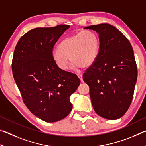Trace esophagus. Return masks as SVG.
<instances>
[{
    "label": "esophagus",
    "instance_id": "34e87169",
    "mask_svg": "<svg viewBox=\"0 0 146 146\" xmlns=\"http://www.w3.org/2000/svg\"><path fill=\"white\" fill-rule=\"evenodd\" d=\"M77 76H78V77L79 78V79H80V80L81 82H83V78H82V75H81V74H78V75H77Z\"/></svg>",
    "mask_w": 146,
    "mask_h": 146
}]
</instances>
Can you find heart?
I'll use <instances>...</instances> for the list:
<instances>
[{"instance_id": "b5f03b06", "label": "heart", "mask_w": 146, "mask_h": 146, "mask_svg": "<svg viewBox=\"0 0 146 146\" xmlns=\"http://www.w3.org/2000/svg\"><path fill=\"white\" fill-rule=\"evenodd\" d=\"M100 39L95 32L85 30L73 34L59 44L58 49H53L51 57L62 71H67L70 61L75 70L88 68L97 58L100 51Z\"/></svg>"}]
</instances>
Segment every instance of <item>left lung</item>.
I'll list each match as a JSON object with an SVG mask.
<instances>
[{"label":"left lung","mask_w":146,"mask_h":146,"mask_svg":"<svg viewBox=\"0 0 146 146\" xmlns=\"http://www.w3.org/2000/svg\"><path fill=\"white\" fill-rule=\"evenodd\" d=\"M84 28L97 32L100 39L98 57L83 75L84 81L90 87L93 109L106 119H118L129 109L137 82L132 46L123 34L111 24Z\"/></svg>","instance_id":"left-lung-1"}]
</instances>
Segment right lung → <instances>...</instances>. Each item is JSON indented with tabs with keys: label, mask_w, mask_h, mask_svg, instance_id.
Returning <instances> with one entry per match:
<instances>
[{
	"label": "right lung",
	"mask_w": 146,
	"mask_h": 146,
	"mask_svg": "<svg viewBox=\"0 0 146 146\" xmlns=\"http://www.w3.org/2000/svg\"><path fill=\"white\" fill-rule=\"evenodd\" d=\"M69 25L36 28L19 39L14 51L12 71L24 104L34 115L55 122L70 114V97L80 85L75 74L62 71L51 57L55 43Z\"/></svg>",
	"instance_id": "add662e5"
}]
</instances>
